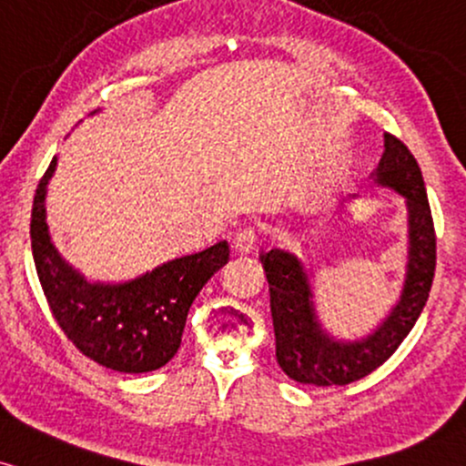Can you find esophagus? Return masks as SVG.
I'll list each match as a JSON object with an SVG mask.
<instances>
[{
  "instance_id": "obj_1",
  "label": "esophagus",
  "mask_w": 466,
  "mask_h": 466,
  "mask_svg": "<svg viewBox=\"0 0 466 466\" xmlns=\"http://www.w3.org/2000/svg\"><path fill=\"white\" fill-rule=\"evenodd\" d=\"M232 248L237 254H254L258 249V234L254 228H243L238 229V234L234 237Z\"/></svg>"
}]
</instances>
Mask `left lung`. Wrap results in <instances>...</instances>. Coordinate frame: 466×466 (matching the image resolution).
I'll list each match as a JSON object with an SVG mask.
<instances>
[{
  "label": "left lung",
  "instance_id": "obj_1",
  "mask_svg": "<svg viewBox=\"0 0 466 466\" xmlns=\"http://www.w3.org/2000/svg\"><path fill=\"white\" fill-rule=\"evenodd\" d=\"M380 184L406 198L408 273L401 297L386 321L356 343H339L323 332L312 306L308 276L293 254L268 249L260 254L271 297L276 358L290 380L310 386H345L373 373L395 354L421 315L436 268V232L421 169L393 134H384V154L375 171Z\"/></svg>",
  "mask_w": 466,
  "mask_h": 466
}]
</instances>
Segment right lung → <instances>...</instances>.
<instances>
[{"label": "right lung", "instance_id": "1", "mask_svg": "<svg viewBox=\"0 0 466 466\" xmlns=\"http://www.w3.org/2000/svg\"><path fill=\"white\" fill-rule=\"evenodd\" d=\"M56 158L32 204V256L49 310L84 356L121 373L165 367L182 343L188 308L210 276L229 258V245L176 258L123 284H91L60 258L45 223V193Z\"/></svg>", "mask_w": 466, "mask_h": 466}]
</instances>
